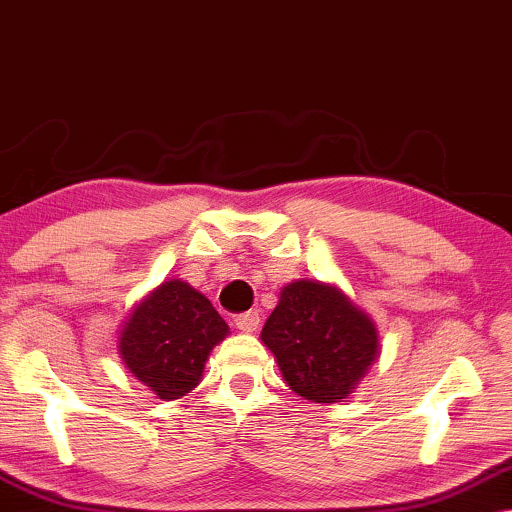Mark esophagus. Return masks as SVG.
<instances>
[{
	"mask_svg": "<svg viewBox=\"0 0 512 512\" xmlns=\"http://www.w3.org/2000/svg\"><path fill=\"white\" fill-rule=\"evenodd\" d=\"M234 325L236 329L246 331V334H253L259 327V311H248V313H241L234 318Z\"/></svg>",
	"mask_w": 512,
	"mask_h": 512,
	"instance_id": "obj_1",
	"label": "esophagus"
}]
</instances>
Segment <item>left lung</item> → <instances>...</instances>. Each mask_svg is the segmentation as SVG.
I'll return each mask as SVG.
<instances>
[{"label": "left lung", "instance_id": "1", "mask_svg": "<svg viewBox=\"0 0 512 512\" xmlns=\"http://www.w3.org/2000/svg\"><path fill=\"white\" fill-rule=\"evenodd\" d=\"M292 392L313 403L348 399L380 355L376 322L334 283L294 280L262 329Z\"/></svg>", "mask_w": 512, "mask_h": 512}]
</instances>
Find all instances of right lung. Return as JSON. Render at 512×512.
<instances>
[{"label": "right lung", "instance_id": "add662e5", "mask_svg": "<svg viewBox=\"0 0 512 512\" xmlns=\"http://www.w3.org/2000/svg\"><path fill=\"white\" fill-rule=\"evenodd\" d=\"M229 336L211 301L181 278L150 290L122 322L120 362L157 399L185 397L204 378L208 355Z\"/></svg>", "mask_w": 512, "mask_h": 512}]
</instances>
